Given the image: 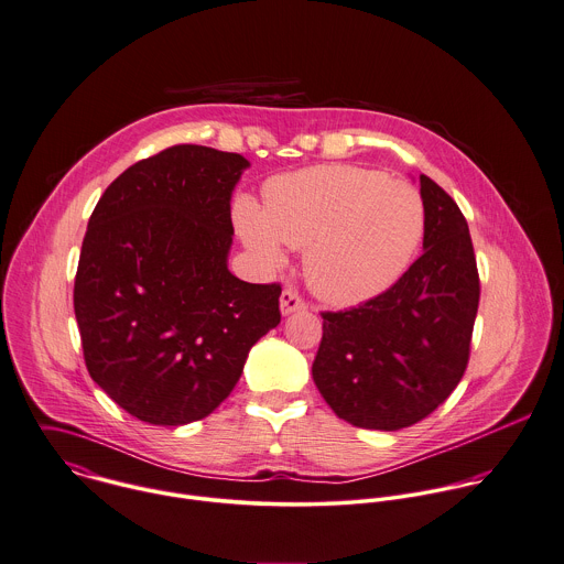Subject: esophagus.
Listing matches in <instances>:
<instances>
[{
	"instance_id": "1",
	"label": "esophagus",
	"mask_w": 564,
	"mask_h": 564,
	"mask_svg": "<svg viewBox=\"0 0 564 564\" xmlns=\"http://www.w3.org/2000/svg\"><path fill=\"white\" fill-rule=\"evenodd\" d=\"M279 303H281V314H283V316H290V314H294V312H299V310H305V301H303V299L299 296V292L292 290V288H285V290L281 292Z\"/></svg>"
}]
</instances>
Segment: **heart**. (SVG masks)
<instances>
[{
  "label": "heart",
  "mask_w": 564,
  "mask_h": 564,
  "mask_svg": "<svg viewBox=\"0 0 564 564\" xmlns=\"http://www.w3.org/2000/svg\"><path fill=\"white\" fill-rule=\"evenodd\" d=\"M424 221V199L413 184L349 164L272 177L263 208L250 199L235 204L237 230L257 259L281 265L283 243L305 248L312 292L336 307L387 292L413 261Z\"/></svg>",
  "instance_id": "obj_1"
}]
</instances>
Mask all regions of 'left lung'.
<instances>
[{"label": "left lung", "instance_id": "obj_1", "mask_svg": "<svg viewBox=\"0 0 564 564\" xmlns=\"http://www.w3.org/2000/svg\"><path fill=\"white\" fill-rule=\"evenodd\" d=\"M424 254L382 294L323 312L314 382L332 411L358 429L400 431L455 391L470 358L479 272L455 199L420 175Z\"/></svg>", "mask_w": 564, "mask_h": 564}]
</instances>
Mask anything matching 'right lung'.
<instances>
[{"label": "right lung", "instance_id": "add662e5", "mask_svg": "<svg viewBox=\"0 0 564 564\" xmlns=\"http://www.w3.org/2000/svg\"><path fill=\"white\" fill-rule=\"evenodd\" d=\"M248 166L239 153L175 144L120 173L89 217L74 279L83 356L140 422L210 415L281 323V285L228 270L230 197Z\"/></svg>", "mask_w": 564, "mask_h": 564}]
</instances>
